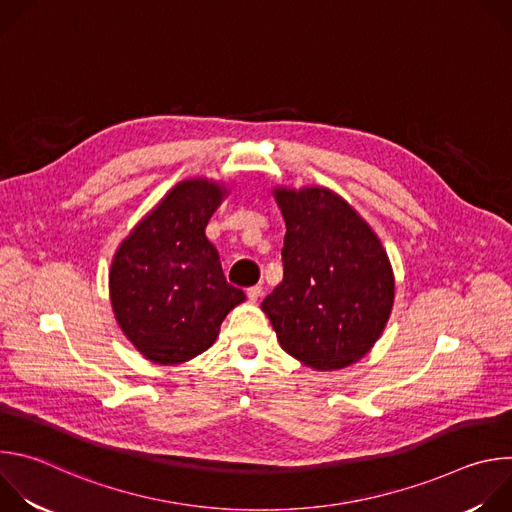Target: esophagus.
Wrapping results in <instances>:
<instances>
[{
  "mask_svg": "<svg viewBox=\"0 0 512 512\" xmlns=\"http://www.w3.org/2000/svg\"><path fill=\"white\" fill-rule=\"evenodd\" d=\"M261 294H263V287H261V285H253V287L247 289V298H249L251 302H257V300L261 298Z\"/></svg>",
  "mask_w": 512,
  "mask_h": 512,
  "instance_id": "esophagus-1",
  "label": "esophagus"
}]
</instances>
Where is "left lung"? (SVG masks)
Wrapping results in <instances>:
<instances>
[{
	"label": "left lung",
	"mask_w": 512,
	"mask_h": 512,
	"mask_svg": "<svg viewBox=\"0 0 512 512\" xmlns=\"http://www.w3.org/2000/svg\"><path fill=\"white\" fill-rule=\"evenodd\" d=\"M283 279L263 300L281 348L316 371L360 360L383 334L395 277L369 223L328 188H275Z\"/></svg>",
	"instance_id": "1"
}]
</instances>
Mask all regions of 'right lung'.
<instances>
[{
  "mask_svg": "<svg viewBox=\"0 0 512 512\" xmlns=\"http://www.w3.org/2000/svg\"><path fill=\"white\" fill-rule=\"evenodd\" d=\"M227 188L206 178L176 184L119 245L109 294L127 340L152 362L180 364L210 348L245 302L225 279L204 229Z\"/></svg>",
  "mask_w": 512,
  "mask_h": 512,
  "instance_id": "right-lung-1",
  "label": "right lung"
}]
</instances>
